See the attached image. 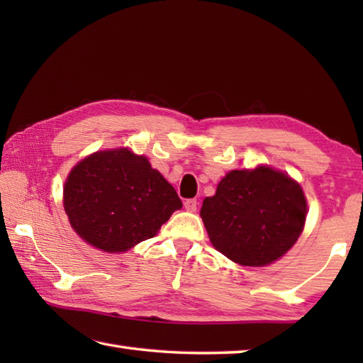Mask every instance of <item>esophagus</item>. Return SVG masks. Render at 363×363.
Returning a JSON list of instances; mask_svg holds the SVG:
<instances>
[{
    "label": "esophagus",
    "instance_id": "34e87169",
    "mask_svg": "<svg viewBox=\"0 0 363 363\" xmlns=\"http://www.w3.org/2000/svg\"><path fill=\"white\" fill-rule=\"evenodd\" d=\"M184 207H186V211L189 212H195L198 207V201L196 199H186V201H184Z\"/></svg>",
    "mask_w": 363,
    "mask_h": 363
}]
</instances>
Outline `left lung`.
Listing matches in <instances>:
<instances>
[{
  "instance_id": "obj_1",
  "label": "left lung",
  "mask_w": 363,
  "mask_h": 363,
  "mask_svg": "<svg viewBox=\"0 0 363 363\" xmlns=\"http://www.w3.org/2000/svg\"><path fill=\"white\" fill-rule=\"evenodd\" d=\"M306 212L298 184L268 167L228 173L201 207L212 245L246 267L272 264L287 252L304 228Z\"/></svg>"
}]
</instances>
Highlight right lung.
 Returning a JSON list of instances; mask_svg holds the SVG:
<instances>
[{
    "label": "right lung",
    "instance_id": "right-lung-1",
    "mask_svg": "<svg viewBox=\"0 0 363 363\" xmlns=\"http://www.w3.org/2000/svg\"><path fill=\"white\" fill-rule=\"evenodd\" d=\"M64 207L87 243L125 252L156 235L182 201L148 159L123 148L79 162L65 182Z\"/></svg>",
    "mask_w": 363,
    "mask_h": 363
}]
</instances>
